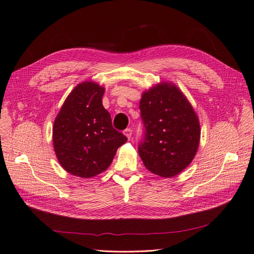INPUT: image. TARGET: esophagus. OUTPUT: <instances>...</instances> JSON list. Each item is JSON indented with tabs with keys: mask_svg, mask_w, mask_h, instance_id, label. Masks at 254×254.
<instances>
[{
	"mask_svg": "<svg viewBox=\"0 0 254 254\" xmlns=\"http://www.w3.org/2000/svg\"><path fill=\"white\" fill-rule=\"evenodd\" d=\"M124 134L128 137V139H130V137H131V134H132V130H131V128H127V129H125V130H124Z\"/></svg>",
	"mask_w": 254,
	"mask_h": 254,
	"instance_id": "1",
	"label": "esophagus"
}]
</instances>
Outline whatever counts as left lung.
I'll return each mask as SVG.
<instances>
[{"instance_id": "8db88e82", "label": "left lung", "mask_w": 254, "mask_h": 254, "mask_svg": "<svg viewBox=\"0 0 254 254\" xmlns=\"http://www.w3.org/2000/svg\"><path fill=\"white\" fill-rule=\"evenodd\" d=\"M144 125L139 155L158 176L178 175L194 159L200 139L197 115L182 92L166 82L144 92L140 102Z\"/></svg>"}]
</instances>
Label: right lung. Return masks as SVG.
Masks as SVG:
<instances>
[{
    "instance_id": "1",
    "label": "right lung",
    "mask_w": 254,
    "mask_h": 254,
    "mask_svg": "<svg viewBox=\"0 0 254 254\" xmlns=\"http://www.w3.org/2000/svg\"><path fill=\"white\" fill-rule=\"evenodd\" d=\"M105 89L81 82L65 99L54 122L53 143L57 159L66 172L91 178L106 171L126 135L112 126L102 98Z\"/></svg>"
}]
</instances>
